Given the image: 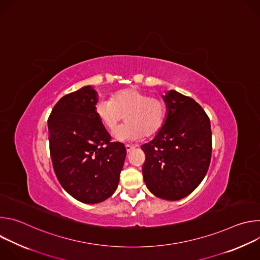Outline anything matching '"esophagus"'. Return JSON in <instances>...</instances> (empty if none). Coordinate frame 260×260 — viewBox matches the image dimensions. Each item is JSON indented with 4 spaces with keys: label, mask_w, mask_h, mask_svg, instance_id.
Segmentation results:
<instances>
[{
    "label": "esophagus",
    "mask_w": 260,
    "mask_h": 260,
    "mask_svg": "<svg viewBox=\"0 0 260 260\" xmlns=\"http://www.w3.org/2000/svg\"><path fill=\"white\" fill-rule=\"evenodd\" d=\"M134 146H131V145H125V149H126V151L127 152H131L133 149H134Z\"/></svg>",
    "instance_id": "esophagus-1"
}]
</instances>
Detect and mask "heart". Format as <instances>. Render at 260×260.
I'll return each mask as SVG.
<instances>
[{"label": "heart", "instance_id": "b5f03b06", "mask_svg": "<svg viewBox=\"0 0 260 260\" xmlns=\"http://www.w3.org/2000/svg\"><path fill=\"white\" fill-rule=\"evenodd\" d=\"M95 113L111 133L116 129L124 116L126 123L116 131L115 139L134 142L143 136L155 134L161 127L166 106L161 99L129 87L118 90L111 100H101L95 106Z\"/></svg>", "mask_w": 260, "mask_h": 260}]
</instances>
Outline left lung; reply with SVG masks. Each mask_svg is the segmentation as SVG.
<instances>
[{
  "mask_svg": "<svg viewBox=\"0 0 260 260\" xmlns=\"http://www.w3.org/2000/svg\"><path fill=\"white\" fill-rule=\"evenodd\" d=\"M162 99L167 118L152 141L141 146L146 159L143 178L155 197L178 201L205 178L212 153L211 123L191 98L170 90Z\"/></svg>",
  "mask_w": 260,
  "mask_h": 260,
  "instance_id": "8db88e82",
  "label": "left lung"
}]
</instances>
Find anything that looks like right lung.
I'll list each match as a JSON object with an SVG mask.
<instances>
[{
	"instance_id": "obj_1",
	"label": "right lung",
	"mask_w": 260,
	"mask_h": 260,
	"mask_svg": "<svg viewBox=\"0 0 260 260\" xmlns=\"http://www.w3.org/2000/svg\"><path fill=\"white\" fill-rule=\"evenodd\" d=\"M91 86L62 96L48 118L49 148L62 188L84 204H98L116 190L126 149L111 137L95 113Z\"/></svg>"
}]
</instances>
